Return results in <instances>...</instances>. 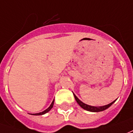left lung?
Instances as JSON below:
<instances>
[{
    "label": "left lung",
    "instance_id": "1",
    "mask_svg": "<svg viewBox=\"0 0 133 133\" xmlns=\"http://www.w3.org/2000/svg\"><path fill=\"white\" fill-rule=\"evenodd\" d=\"M73 95H74V97H75V99L76 100V102H77V103L81 106V107H82L83 109H86L87 111H89V112H98L104 111V110H105V109H107V108H109V107L115 102H115H112V103H110V104H109L105 106H102V107H93V106H90L88 105V104H84L83 102H82L81 101H80L79 99H78V97H77L74 94H73Z\"/></svg>",
    "mask_w": 133,
    "mask_h": 133
}]
</instances>
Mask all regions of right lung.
<instances>
[{
	"instance_id": "add662e5",
	"label": "right lung",
	"mask_w": 133,
	"mask_h": 133,
	"mask_svg": "<svg viewBox=\"0 0 133 133\" xmlns=\"http://www.w3.org/2000/svg\"><path fill=\"white\" fill-rule=\"evenodd\" d=\"M53 104H54V101L52 102V104H50V106L48 107V108L47 109H45L44 111H43V112H39V113H37V114H34V115H44V114H46L47 112H48L52 108V107H53Z\"/></svg>"
}]
</instances>
